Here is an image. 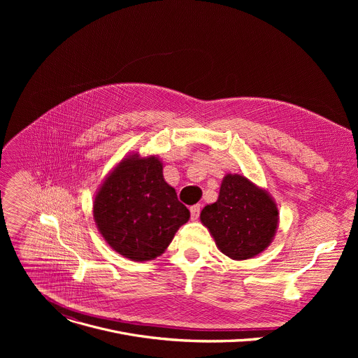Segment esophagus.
I'll return each mask as SVG.
<instances>
[{
	"label": "esophagus",
	"instance_id": "esophagus-1",
	"mask_svg": "<svg viewBox=\"0 0 358 358\" xmlns=\"http://www.w3.org/2000/svg\"><path fill=\"white\" fill-rule=\"evenodd\" d=\"M189 213H191V220H198V217H199V213H201V206L199 203H196V206H192L191 208H189Z\"/></svg>",
	"mask_w": 358,
	"mask_h": 358
}]
</instances>
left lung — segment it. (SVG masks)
Returning a JSON list of instances; mask_svg holds the SVG:
<instances>
[{"label": "left lung", "mask_w": 358, "mask_h": 358, "mask_svg": "<svg viewBox=\"0 0 358 358\" xmlns=\"http://www.w3.org/2000/svg\"><path fill=\"white\" fill-rule=\"evenodd\" d=\"M199 220L224 255L234 261H245L272 243L279 211L266 189L245 176L227 174L218 199L203 207Z\"/></svg>", "instance_id": "1"}]
</instances>
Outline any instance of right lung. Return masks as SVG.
I'll return each mask as SVG.
<instances>
[{
    "label": "right lung",
    "mask_w": 358,
    "mask_h": 358,
    "mask_svg": "<svg viewBox=\"0 0 358 358\" xmlns=\"http://www.w3.org/2000/svg\"><path fill=\"white\" fill-rule=\"evenodd\" d=\"M96 227L122 257L144 262L167 249L189 211L166 182L157 156H126L108 174L93 201Z\"/></svg>",
    "instance_id": "right-lung-1"
}]
</instances>
